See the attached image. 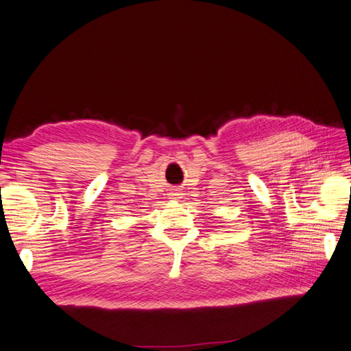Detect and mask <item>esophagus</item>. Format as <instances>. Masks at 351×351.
<instances>
[{
	"label": "esophagus",
	"mask_w": 351,
	"mask_h": 351,
	"mask_svg": "<svg viewBox=\"0 0 351 351\" xmlns=\"http://www.w3.org/2000/svg\"><path fill=\"white\" fill-rule=\"evenodd\" d=\"M171 197L178 199V197H180V193H178V191H173V193H171Z\"/></svg>",
	"instance_id": "esophagus-1"
}]
</instances>
